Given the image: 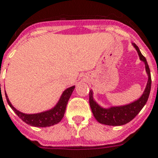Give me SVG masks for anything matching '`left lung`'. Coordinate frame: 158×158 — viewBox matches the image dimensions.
<instances>
[{
    "label": "left lung",
    "instance_id": "left-lung-1",
    "mask_svg": "<svg viewBox=\"0 0 158 158\" xmlns=\"http://www.w3.org/2000/svg\"><path fill=\"white\" fill-rule=\"evenodd\" d=\"M133 47L138 52V55L141 61L144 62L146 71L148 75V81L146 86L143 94L138 100H135L128 105L121 106H112L110 108H102L99 106L93 98V92L89 91V106L91 110L93 112L94 118L96 119L98 122L104 125L108 126H122L125 124L128 123L133 120L137 115L139 112L141 111V109L146 105L148 101V97L150 94L151 85H152V79H151L150 69L148 66L147 59L144 56L141 54L139 48L135 43H132Z\"/></svg>",
    "mask_w": 158,
    "mask_h": 158
}]
</instances>
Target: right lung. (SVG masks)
Instances as JSON below:
<instances>
[{
  "mask_svg": "<svg viewBox=\"0 0 158 158\" xmlns=\"http://www.w3.org/2000/svg\"><path fill=\"white\" fill-rule=\"evenodd\" d=\"M74 88H75V86H72V87H69L67 89H65L64 93L62 94L58 102L57 103V105L53 108L49 110L37 113V114H24L23 112H20L19 110L14 108L13 106L10 104L6 94V98L8 105L10 106V108L12 109L14 112L27 125L36 127H51L55 124H58L63 119L68 101L69 100ZM5 93H6V91H5Z\"/></svg>",
  "mask_w": 158,
  "mask_h": 158,
  "instance_id": "obj_1",
  "label": "right lung"
}]
</instances>
